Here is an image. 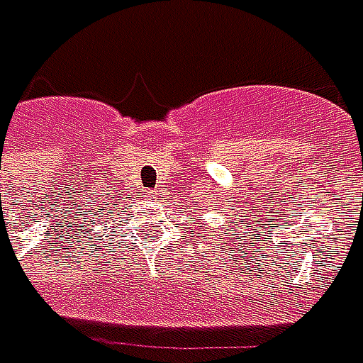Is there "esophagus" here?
I'll return each instance as SVG.
<instances>
[{
	"instance_id": "34e87169",
	"label": "esophagus",
	"mask_w": 363,
	"mask_h": 363,
	"mask_svg": "<svg viewBox=\"0 0 363 363\" xmlns=\"http://www.w3.org/2000/svg\"><path fill=\"white\" fill-rule=\"evenodd\" d=\"M155 196H157V191H149V194H147L145 198H147V200H155Z\"/></svg>"
}]
</instances>
